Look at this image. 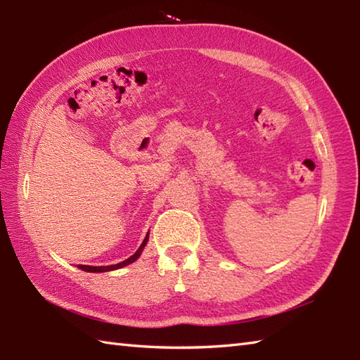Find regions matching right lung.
<instances>
[{
	"label": "right lung",
	"mask_w": 360,
	"mask_h": 360,
	"mask_svg": "<svg viewBox=\"0 0 360 360\" xmlns=\"http://www.w3.org/2000/svg\"><path fill=\"white\" fill-rule=\"evenodd\" d=\"M147 240H148V235L145 236L143 243L141 244V248L136 250V254H134V255H131V257H129V258H127L125 262L117 263V264H112V266H86V264H79V267H80L82 271H86V272H106V271H114V269H119V267H124V266H127V264H129V263L136 262V259L139 258V255H141L142 249L145 248V244H147Z\"/></svg>",
	"instance_id": "obj_1"
}]
</instances>
